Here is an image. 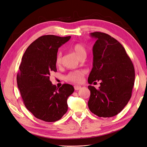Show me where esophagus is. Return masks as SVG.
I'll return each mask as SVG.
<instances>
[{
  "mask_svg": "<svg viewBox=\"0 0 147 147\" xmlns=\"http://www.w3.org/2000/svg\"><path fill=\"white\" fill-rule=\"evenodd\" d=\"M80 88H81V86H78V85H75L74 86V89H75V91H78Z\"/></svg>",
  "mask_w": 147,
  "mask_h": 147,
  "instance_id": "obj_1",
  "label": "esophagus"
}]
</instances>
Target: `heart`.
Segmentation results:
<instances>
[{
  "instance_id": "b5f03b06",
  "label": "heart",
  "mask_w": 147,
  "mask_h": 147,
  "mask_svg": "<svg viewBox=\"0 0 147 147\" xmlns=\"http://www.w3.org/2000/svg\"><path fill=\"white\" fill-rule=\"evenodd\" d=\"M72 50L77 55V56L80 59L85 57L86 55V49L81 43H75L72 47ZM62 59H63V56H62V53L58 52L56 55V64L57 65H60L62 63ZM85 74V71L80 70H76L74 72H72L69 73L67 75V79L69 81L72 82L74 83H80L82 80L83 77Z\"/></svg>"
}]
</instances>
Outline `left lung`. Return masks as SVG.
<instances>
[{
	"mask_svg": "<svg viewBox=\"0 0 147 147\" xmlns=\"http://www.w3.org/2000/svg\"><path fill=\"white\" fill-rule=\"evenodd\" d=\"M90 35L96 39L92 47V69L88 81H100L98 90L88 86L91 95L89 109L99 117H112L124 109L131 99L135 70L125 49L116 39L100 32Z\"/></svg>",
	"mask_w": 147,
	"mask_h": 147,
	"instance_id": "8db88e82",
	"label": "left lung"
}]
</instances>
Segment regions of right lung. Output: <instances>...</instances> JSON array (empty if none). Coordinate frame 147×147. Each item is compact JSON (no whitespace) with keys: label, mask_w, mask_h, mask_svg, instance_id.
<instances>
[{"label":"right lung","mask_w":147,"mask_h":147,"mask_svg":"<svg viewBox=\"0 0 147 147\" xmlns=\"http://www.w3.org/2000/svg\"><path fill=\"white\" fill-rule=\"evenodd\" d=\"M70 38L43 35L30 44L22 57L18 88L26 107L44 121L55 122L63 117L68 109L67 100L74 91L71 84L57 88L50 80L51 73L57 71L58 48Z\"/></svg>","instance_id":"1"}]
</instances>
